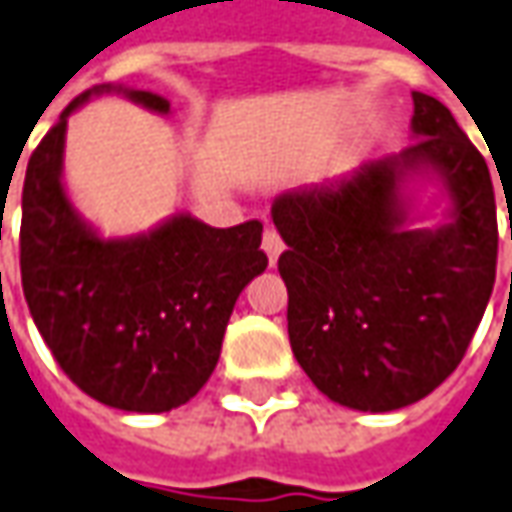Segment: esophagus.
<instances>
[{
  "label": "esophagus",
  "mask_w": 512,
  "mask_h": 512,
  "mask_svg": "<svg viewBox=\"0 0 512 512\" xmlns=\"http://www.w3.org/2000/svg\"><path fill=\"white\" fill-rule=\"evenodd\" d=\"M263 252L269 257L271 266L277 263V257L283 255V238L277 235V229H266V232H263Z\"/></svg>",
  "instance_id": "1"
}]
</instances>
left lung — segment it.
<instances>
[{"instance_id":"left-lung-1","label":"left lung","mask_w":512,"mask_h":512,"mask_svg":"<svg viewBox=\"0 0 512 512\" xmlns=\"http://www.w3.org/2000/svg\"><path fill=\"white\" fill-rule=\"evenodd\" d=\"M412 145L271 204L285 241L288 339L333 403L392 412L457 370L496 280L488 165L437 97L412 92ZM447 201L434 225L416 190ZM512 238V232H510Z\"/></svg>"}]
</instances>
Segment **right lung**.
Here are the masks:
<instances>
[{
    "mask_svg": "<svg viewBox=\"0 0 512 512\" xmlns=\"http://www.w3.org/2000/svg\"><path fill=\"white\" fill-rule=\"evenodd\" d=\"M100 95L170 114L162 95L120 83H100L61 111L24 176V300L55 361L89 398L156 415L190 401L215 370L235 302L269 266L263 224L215 229L173 212L148 232L106 238L64 184L66 120Z\"/></svg>",
    "mask_w": 512,
    "mask_h": 512,
    "instance_id": "1",
    "label": "right lung"
}]
</instances>
